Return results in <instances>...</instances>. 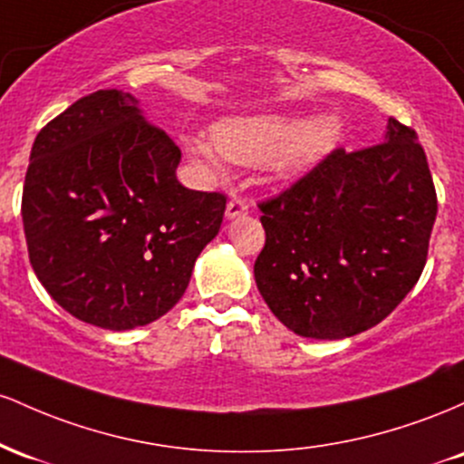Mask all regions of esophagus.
Returning a JSON list of instances; mask_svg holds the SVG:
<instances>
[{"label": "esophagus", "instance_id": "obj_1", "mask_svg": "<svg viewBox=\"0 0 464 464\" xmlns=\"http://www.w3.org/2000/svg\"><path fill=\"white\" fill-rule=\"evenodd\" d=\"M249 210V204L246 197H237L234 195L230 201H227V208H226V217L227 218H237V217H243L247 215Z\"/></svg>", "mask_w": 464, "mask_h": 464}]
</instances>
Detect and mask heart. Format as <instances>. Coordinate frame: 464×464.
Returning <instances> with one entry per match:
<instances>
[{
  "instance_id": "obj_1",
  "label": "heart",
  "mask_w": 464,
  "mask_h": 464,
  "mask_svg": "<svg viewBox=\"0 0 464 464\" xmlns=\"http://www.w3.org/2000/svg\"><path fill=\"white\" fill-rule=\"evenodd\" d=\"M335 116L300 120L294 116L227 118L215 124L212 140L188 138L190 155L210 173H221V155L238 164H265L278 179H294L320 162L340 140Z\"/></svg>"
}]
</instances>
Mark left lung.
Returning a JSON list of instances; mask_svg holds the SVG:
<instances>
[{"instance_id":"8db88e82","label":"left lung","mask_w":464,"mask_h":464,"mask_svg":"<svg viewBox=\"0 0 464 464\" xmlns=\"http://www.w3.org/2000/svg\"><path fill=\"white\" fill-rule=\"evenodd\" d=\"M258 208L263 300L298 335L342 340L379 324L420 278L439 201L419 135L390 118L383 142L331 150Z\"/></svg>"}]
</instances>
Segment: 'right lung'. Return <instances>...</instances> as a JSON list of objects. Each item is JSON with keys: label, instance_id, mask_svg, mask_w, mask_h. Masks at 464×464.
Returning <instances> with one entry per match:
<instances>
[{"label": "right lung", "instance_id": "right-lung-1", "mask_svg": "<svg viewBox=\"0 0 464 464\" xmlns=\"http://www.w3.org/2000/svg\"><path fill=\"white\" fill-rule=\"evenodd\" d=\"M181 150L131 93L101 90L33 144L22 218L36 278L78 320L127 331L169 314L218 234L226 195L177 181Z\"/></svg>", "mask_w": 464, "mask_h": 464}]
</instances>
